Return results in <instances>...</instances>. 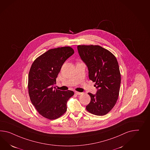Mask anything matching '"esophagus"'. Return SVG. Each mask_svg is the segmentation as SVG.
I'll return each instance as SVG.
<instances>
[{"label": "esophagus", "mask_w": 150, "mask_h": 150, "mask_svg": "<svg viewBox=\"0 0 150 150\" xmlns=\"http://www.w3.org/2000/svg\"><path fill=\"white\" fill-rule=\"evenodd\" d=\"M75 93L76 94V95H81L82 93L81 92H77V91H75Z\"/></svg>", "instance_id": "esophagus-1"}]
</instances>
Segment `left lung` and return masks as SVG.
<instances>
[{
  "instance_id": "left-lung-1",
  "label": "left lung",
  "mask_w": 150,
  "mask_h": 150,
  "mask_svg": "<svg viewBox=\"0 0 150 150\" xmlns=\"http://www.w3.org/2000/svg\"><path fill=\"white\" fill-rule=\"evenodd\" d=\"M81 59L88 69V77L97 89L96 94L88 93L91 101L86 110L96 115L107 114L115 105L119 94L121 74L115 57L100 46H78Z\"/></svg>"
}]
</instances>
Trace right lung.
Segmentation results:
<instances>
[{
    "label": "right lung",
    "mask_w": 150,
    "mask_h": 150,
    "mask_svg": "<svg viewBox=\"0 0 150 150\" xmlns=\"http://www.w3.org/2000/svg\"><path fill=\"white\" fill-rule=\"evenodd\" d=\"M74 54L73 49L63 47L52 49L37 58L28 76L31 102L40 115L50 120L57 119L67 110V102L73 96L71 90L55 89L56 78L66 60Z\"/></svg>",
    "instance_id": "add662e5"
}]
</instances>
